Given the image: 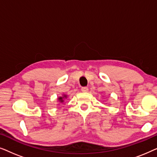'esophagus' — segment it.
<instances>
[{"label":"esophagus","instance_id":"34e87169","mask_svg":"<svg viewBox=\"0 0 157 157\" xmlns=\"http://www.w3.org/2000/svg\"><path fill=\"white\" fill-rule=\"evenodd\" d=\"M81 91H82L83 92H88L89 91V88L85 86V87H82L81 88Z\"/></svg>","mask_w":157,"mask_h":157}]
</instances>
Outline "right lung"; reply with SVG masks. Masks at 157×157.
<instances>
[{
    "mask_svg": "<svg viewBox=\"0 0 157 157\" xmlns=\"http://www.w3.org/2000/svg\"><path fill=\"white\" fill-rule=\"evenodd\" d=\"M67 97V96L66 95H65V94H64V95H63V96H60V97L58 98V99H59V102H63L64 101H63V98H66Z\"/></svg>",
    "mask_w": 157,
    "mask_h": 157,
    "instance_id": "obj_1",
    "label": "right lung"
}]
</instances>
